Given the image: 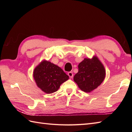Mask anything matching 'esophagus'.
Masks as SVG:
<instances>
[{
  "instance_id": "obj_1",
  "label": "esophagus",
  "mask_w": 132,
  "mask_h": 132,
  "mask_svg": "<svg viewBox=\"0 0 132 132\" xmlns=\"http://www.w3.org/2000/svg\"><path fill=\"white\" fill-rule=\"evenodd\" d=\"M68 75L70 78H72L73 77V72H71V71H70V72L68 73Z\"/></svg>"
}]
</instances>
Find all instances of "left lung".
Returning a JSON list of instances; mask_svg holds the SVG:
<instances>
[{
  "mask_svg": "<svg viewBox=\"0 0 132 132\" xmlns=\"http://www.w3.org/2000/svg\"><path fill=\"white\" fill-rule=\"evenodd\" d=\"M106 77V70L98 57L84 58L78 65V72L74 77V81L79 89L90 93L101 84Z\"/></svg>",
  "mask_w": 132,
  "mask_h": 132,
  "instance_id": "obj_1",
  "label": "left lung"
}]
</instances>
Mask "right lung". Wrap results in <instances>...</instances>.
I'll use <instances>...</instances> for the list:
<instances>
[{"instance_id":"add662e5","label":"right lung","mask_w":132,"mask_h":132,"mask_svg":"<svg viewBox=\"0 0 132 132\" xmlns=\"http://www.w3.org/2000/svg\"><path fill=\"white\" fill-rule=\"evenodd\" d=\"M33 77L38 87L48 94L57 91L62 84L69 79L61 68L45 59L35 67Z\"/></svg>"}]
</instances>
